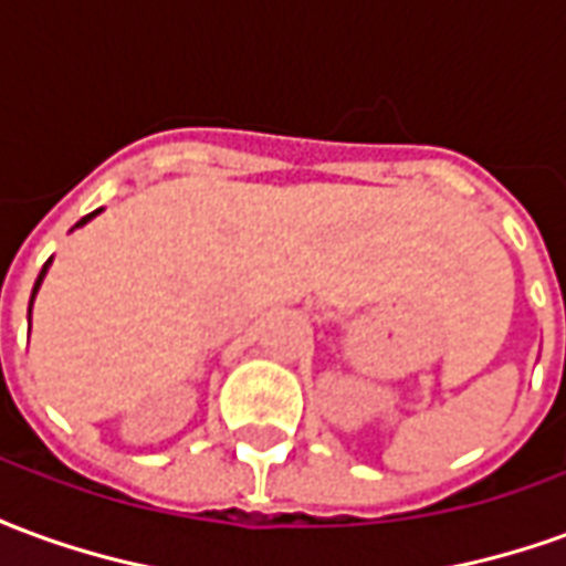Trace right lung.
<instances>
[{"label": "right lung", "instance_id": "obj_1", "mask_svg": "<svg viewBox=\"0 0 566 566\" xmlns=\"http://www.w3.org/2000/svg\"><path fill=\"white\" fill-rule=\"evenodd\" d=\"M93 214H99V209H96V211H91V214H84V218H81V221L75 223V227H81V223H87V221H91ZM48 263H51V260H48ZM48 263H44V266H42V272H39V282H35V287H32V296H35V291H39V284H42L44 272H48ZM30 308H32V303H30Z\"/></svg>", "mask_w": 566, "mask_h": 566}]
</instances>
